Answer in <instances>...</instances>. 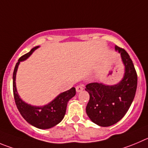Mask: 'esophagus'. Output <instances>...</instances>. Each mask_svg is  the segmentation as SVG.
<instances>
[{"mask_svg": "<svg viewBox=\"0 0 148 148\" xmlns=\"http://www.w3.org/2000/svg\"><path fill=\"white\" fill-rule=\"evenodd\" d=\"M82 90H83V88H82V86H81V85H78V86L76 87V90H77V93H79V92H81Z\"/></svg>", "mask_w": 148, "mask_h": 148, "instance_id": "obj_1", "label": "esophagus"}]
</instances>
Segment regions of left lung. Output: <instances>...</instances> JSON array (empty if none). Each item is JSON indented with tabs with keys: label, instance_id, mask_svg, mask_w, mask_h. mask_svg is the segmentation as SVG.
<instances>
[{
	"label": "left lung",
	"instance_id": "obj_1",
	"mask_svg": "<svg viewBox=\"0 0 148 148\" xmlns=\"http://www.w3.org/2000/svg\"><path fill=\"white\" fill-rule=\"evenodd\" d=\"M124 65V75L115 85L93 82L86 85L90 100L86 113L92 122L107 127L121 121L132 105L137 87V75L130 56L125 49L115 46Z\"/></svg>",
	"mask_w": 148,
	"mask_h": 148
}]
</instances>
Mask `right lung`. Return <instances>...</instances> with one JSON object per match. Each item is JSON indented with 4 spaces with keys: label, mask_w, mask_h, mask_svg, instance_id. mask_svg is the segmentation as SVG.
Instances as JSON below:
<instances>
[{
    "label": "right lung",
    "mask_w": 148,
    "mask_h": 148,
    "mask_svg": "<svg viewBox=\"0 0 148 148\" xmlns=\"http://www.w3.org/2000/svg\"><path fill=\"white\" fill-rule=\"evenodd\" d=\"M39 47H35L29 52L23 55L16 63L13 73V93L16 107L23 118L30 125L40 129H48L58 125L64 118L69 101L76 94L75 88H71L57 96L52 101L44 106H33L25 102L20 97L16 87V74L20 62L28 58L33 52Z\"/></svg>",
    "instance_id": "right-lung-1"
}]
</instances>
